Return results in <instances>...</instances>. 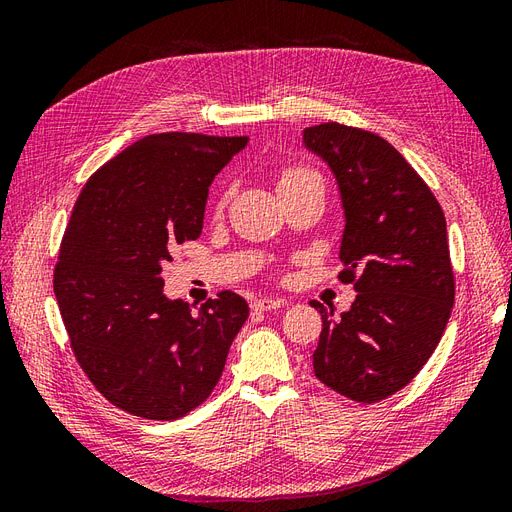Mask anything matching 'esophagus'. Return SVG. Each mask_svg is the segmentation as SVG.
Returning <instances> with one entry per match:
<instances>
[{
  "label": "esophagus",
  "instance_id": "obj_1",
  "mask_svg": "<svg viewBox=\"0 0 512 512\" xmlns=\"http://www.w3.org/2000/svg\"><path fill=\"white\" fill-rule=\"evenodd\" d=\"M284 305V299H273V297H262L252 303L254 312H269V309H277Z\"/></svg>",
  "mask_w": 512,
  "mask_h": 512
}]
</instances>
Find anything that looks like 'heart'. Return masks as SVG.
Instances as JSON below:
<instances>
[{
  "mask_svg": "<svg viewBox=\"0 0 512 512\" xmlns=\"http://www.w3.org/2000/svg\"><path fill=\"white\" fill-rule=\"evenodd\" d=\"M307 179H320L312 168H305V166H299V164H284L280 170H277V190L284 192L288 188H292V185H299ZM226 207V194H222L218 198V203H215V211H222Z\"/></svg>",
  "mask_w": 512,
  "mask_h": 512,
  "instance_id": "1",
  "label": "heart"
}]
</instances>
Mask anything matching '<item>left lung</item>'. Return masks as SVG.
I'll list each match as a JSON object with an SVG mask.
<instances>
[{"instance_id":"8db88e82","label":"left lung","mask_w":512,"mask_h":512,"mask_svg":"<svg viewBox=\"0 0 512 512\" xmlns=\"http://www.w3.org/2000/svg\"><path fill=\"white\" fill-rule=\"evenodd\" d=\"M342 192L339 247L354 284L348 312L312 301L322 316L314 374L359 404L395 395L436 350L455 303L446 220L421 175L382 136L327 121L303 132Z\"/></svg>"}]
</instances>
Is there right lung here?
<instances>
[{
	"mask_svg": "<svg viewBox=\"0 0 512 512\" xmlns=\"http://www.w3.org/2000/svg\"><path fill=\"white\" fill-rule=\"evenodd\" d=\"M247 141L149 134L76 198L53 273L59 314L85 376L134 416L175 421L203 404L250 316L230 290L198 312L162 292V267L200 237L209 185Z\"/></svg>",
	"mask_w": 512,
	"mask_h": 512,
	"instance_id": "right-lung-1",
	"label": "right lung"
}]
</instances>
